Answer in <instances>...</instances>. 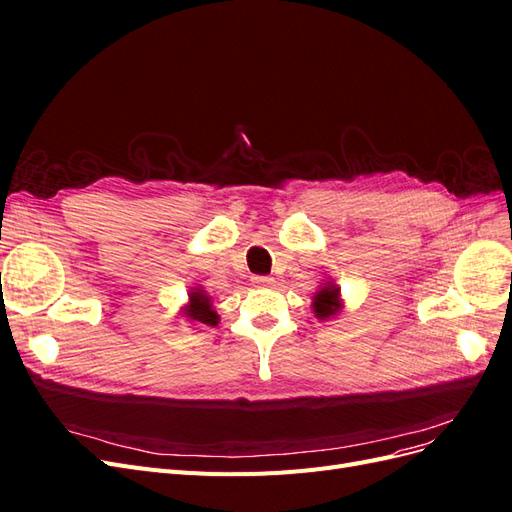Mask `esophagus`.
<instances>
[{"instance_id":"esophagus-1","label":"esophagus","mask_w":512,"mask_h":512,"mask_svg":"<svg viewBox=\"0 0 512 512\" xmlns=\"http://www.w3.org/2000/svg\"><path fill=\"white\" fill-rule=\"evenodd\" d=\"M252 282L256 286H271L273 284V277H269V275H256V277H252Z\"/></svg>"}]
</instances>
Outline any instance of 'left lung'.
I'll return each instance as SVG.
<instances>
[{"label":"left lung","mask_w":512,"mask_h":512,"mask_svg":"<svg viewBox=\"0 0 512 512\" xmlns=\"http://www.w3.org/2000/svg\"><path fill=\"white\" fill-rule=\"evenodd\" d=\"M339 307H342V303H339V288L337 286H324L320 292H316V297H314L316 318H320V320L329 318L335 312H339Z\"/></svg>","instance_id":"1"}]
</instances>
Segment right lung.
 I'll return each mask as SVG.
<instances>
[{
	"label": "right lung",
	"instance_id": "obj_1",
	"mask_svg": "<svg viewBox=\"0 0 512 512\" xmlns=\"http://www.w3.org/2000/svg\"><path fill=\"white\" fill-rule=\"evenodd\" d=\"M185 314H188L190 320L203 322V324H207V327H215V324H218V320H220L218 314H215L211 309V299L207 297L203 290L190 292V305L185 307Z\"/></svg>",
	"mask_w": 512,
	"mask_h": 512
}]
</instances>
